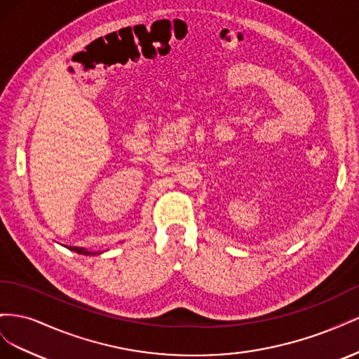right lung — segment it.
<instances>
[{
  "mask_svg": "<svg viewBox=\"0 0 359 359\" xmlns=\"http://www.w3.org/2000/svg\"><path fill=\"white\" fill-rule=\"evenodd\" d=\"M70 250H73V252H76V253H79V255H85V256H88V255H95V253H93V252H88V250H85V248H79V247H69Z\"/></svg>",
  "mask_w": 359,
  "mask_h": 359,
  "instance_id": "right-lung-1",
  "label": "right lung"
}]
</instances>
